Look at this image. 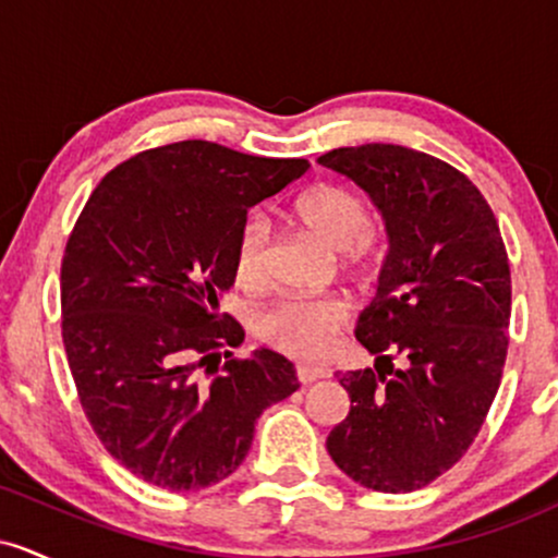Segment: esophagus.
Wrapping results in <instances>:
<instances>
[{
	"label": "esophagus",
	"mask_w": 558,
	"mask_h": 558,
	"mask_svg": "<svg viewBox=\"0 0 558 558\" xmlns=\"http://www.w3.org/2000/svg\"><path fill=\"white\" fill-rule=\"evenodd\" d=\"M296 377H299L301 386H310V383L323 380V377H328V369H323V367H306V364H301V367H296Z\"/></svg>",
	"instance_id": "obj_1"
}]
</instances>
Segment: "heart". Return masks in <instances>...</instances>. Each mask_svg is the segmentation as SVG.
Returning <instances> with one entry per match:
<instances>
[{
    "instance_id": "heart-1",
    "label": "heart",
    "mask_w": 558,
    "mask_h": 558,
    "mask_svg": "<svg viewBox=\"0 0 558 558\" xmlns=\"http://www.w3.org/2000/svg\"><path fill=\"white\" fill-rule=\"evenodd\" d=\"M293 215L310 235L345 257V267L356 278H369L383 265V239L373 230L367 202L351 189L319 183L301 194ZM270 262V222L262 213H252L241 222L233 246L235 280L246 288H259L267 280ZM349 319L343 301L280 299L257 319L259 338L280 354L299 362L323 360L332 338Z\"/></svg>"
}]
</instances>
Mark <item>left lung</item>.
<instances>
[{"label":"left lung","mask_w":558,"mask_h":558,"mask_svg":"<svg viewBox=\"0 0 558 558\" xmlns=\"http://www.w3.org/2000/svg\"><path fill=\"white\" fill-rule=\"evenodd\" d=\"M319 165L373 196L390 241L356 325L375 369L338 373L351 409L328 453L364 488L420 490L464 457L501 386L511 317L501 230L477 185L425 151L343 146Z\"/></svg>","instance_id":"obj_1"}]
</instances>
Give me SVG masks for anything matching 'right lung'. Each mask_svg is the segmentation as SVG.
Listing matches in <instances>:
<instances>
[{
	"instance_id": "right-lung-1",
	"label": "right lung",
	"mask_w": 558,
	"mask_h": 558,
	"mask_svg": "<svg viewBox=\"0 0 558 558\" xmlns=\"http://www.w3.org/2000/svg\"><path fill=\"white\" fill-rule=\"evenodd\" d=\"M306 168L178 141L107 172L75 220L60 272L70 373L96 438L144 483L183 493L233 475L259 414L299 388L286 356L233 354L243 328L217 299L248 207Z\"/></svg>"
}]
</instances>
